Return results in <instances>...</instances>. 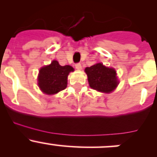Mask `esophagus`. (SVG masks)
Wrapping results in <instances>:
<instances>
[{"mask_svg": "<svg viewBox=\"0 0 157 157\" xmlns=\"http://www.w3.org/2000/svg\"><path fill=\"white\" fill-rule=\"evenodd\" d=\"M75 67L77 70H81L82 69V66L81 64H80V63H78V64H75Z\"/></svg>", "mask_w": 157, "mask_h": 157, "instance_id": "esophagus-1", "label": "esophagus"}]
</instances>
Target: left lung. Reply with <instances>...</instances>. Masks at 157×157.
Here are the masks:
<instances>
[{"mask_svg":"<svg viewBox=\"0 0 157 157\" xmlns=\"http://www.w3.org/2000/svg\"><path fill=\"white\" fill-rule=\"evenodd\" d=\"M85 72L87 74L90 87L99 92L111 93L119 83L115 70L105 67L102 63H97L91 67H86Z\"/></svg>","mask_w":157,"mask_h":157,"instance_id":"8db88e82","label":"left lung"}]
</instances>
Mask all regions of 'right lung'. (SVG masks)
<instances>
[{
	"label": "right lung",
	"instance_id": "add662e5",
	"mask_svg": "<svg viewBox=\"0 0 157 157\" xmlns=\"http://www.w3.org/2000/svg\"><path fill=\"white\" fill-rule=\"evenodd\" d=\"M74 71L71 66H61L54 60L49 65L39 70L38 86L45 94H56L67 87L68 74Z\"/></svg>",
	"mask_w": 157,
	"mask_h": 157
}]
</instances>
